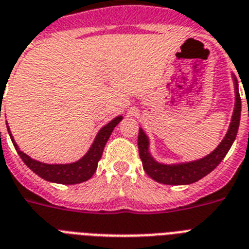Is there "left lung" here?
<instances>
[{"instance_id":"8db88e82","label":"left lung","mask_w":249,"mask_h":249,"mask_svg":"<svg viewBox=\"0 0 249 249\" xmlns=\"http://www.w3.org/2000/svg\"><path fill=\"white\" fill-rule=\"evenodd\" d=\"M235 80V79H234ZM236 90V102L235 109L232 113L231 124L229 128V132L220 146L211 154L205 156L204 159L193 161L189 164H181V165H163L156 163L148 154V141L146 134L142 129L138 133V150H140V158L143 164L144 172L156 182L164 183V185H189L199 181L200 178L205 177L211 173L218 164L222 161L228 151L231 147L232 142L235 140L238 128L240 121V111H242V101H240L239 91H238V83L235 80Z\"/></svg>"}]
</instances>
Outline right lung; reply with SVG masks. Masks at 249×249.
Wrapping results in <instances>:
<instances>
[{"instance_id":"right-lung-1","label":"right lung","mask_w":249,"mask_h":249,"mask_svg":"<svg viewBox=\"0 0 249 249\" xmlns=\"http://www.w3.org/2000/svg\"><path fill=\"white\" fill-rule=\"evenodd\" d=\"M123 117L119 116L116 119H113L111 123L103 126L99 130L97 138L94 141L93 146L90 147L89 152L84 156L83 159L76 161L73 164H64V165H52V164H44L36 160L31 159L28 155H25L24 152H21L18 148L15 141H14L13 136L10 134V138L13 141L15 150L18 151L21 160L24 161V164L28 166L29 169L33 170L37 176H40L41 178H44L46 181L55 182V183H62V185H76V183H81L84 181H88L89 178H91L95 170H97L98 161L101 160L105 146L108 141L111 133H112L113 128L116 126L121 121ZM7 130L10 132L9 126Z\"/></svg>"}]
</instances>
